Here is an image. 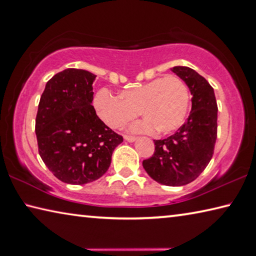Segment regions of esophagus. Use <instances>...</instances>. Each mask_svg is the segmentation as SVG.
Segmentation results:
<instances>
[{
  "instance_id": "esophagus-1",
  "label": "esophagus",
  "mask_w": 256,
  "mask_h": 256,
  "mask_svg": "<svg viewBox=\"0 0 256 256\" xmlns=\"http://www.w3.org/2000/svg\"><path fill=\"white\" fill-rule=\"evenodd\" d=\"M124 139L128 141V142H133V141L136 140V138L133 136H124Z\"/></svg>"
}]
</instances>
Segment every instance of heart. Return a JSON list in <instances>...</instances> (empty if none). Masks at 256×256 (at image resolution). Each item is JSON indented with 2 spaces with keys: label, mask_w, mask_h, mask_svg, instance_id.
Segmentation results:
<instances>
[{
  "label": "heart",
  "mask_w": 256,
  "mask_h": 256,
  "mask_svg": "<svg viewBox=\"0 0 256 256\" xmlns=\"http://www.w3.org/2000/svg\"><path fill=\"white\" fill-rule=\"evenodd\" d=\"M93 104L102 122L112 128H120L139 115L146 120L132 128L147 132L156 128L166 134L179 128L189 107V92L186 83L176 75H168L122 92L120 96L107 88L96 93Z\"/></svg>",
  "instance_id": "heart-1"
}]
</instances>
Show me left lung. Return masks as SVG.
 <instances>
[{
	"label": "left lung",
	"mask_w": 256,
	"mask_h": 256,
	"mask_svg": "<svg viewBox=\"0 0 256 256\" xmlns=\"http://www.w3.org/2000/svg\"><path fill=\"white\" fill-rule=\"evenodd\" d=\"M172 72L192 92V112L174 134L154 140V155L142 165L158 184L179 186L196 180L212 160L218 136V104L213 88L197 72L184 66L173 67Z\"/></svg>",
	"instance_id": "1"
}]
</instances>
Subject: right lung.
I'll return each instance as SVG.
<instances>
[{"label": "right lung", "instance_id": "add662e5", "mask_svg": "<svg viewBox=\"0 0 256 256\" xmlns=\"http://www.w3.org/2000/svg\"><path fill=\"white\" fill-rule=\"evenodd\" d=\"M96 75L68 68L48 80L40 96L35 132L40 156L64 184L98 180L110 166L114 149L123 142L96 116L92 106Z\"/></svg>", "mask_w": 256, "mask_h": 256}]
</instances>
